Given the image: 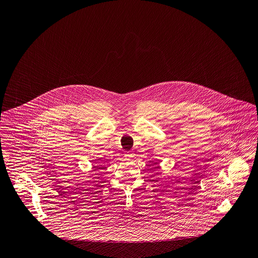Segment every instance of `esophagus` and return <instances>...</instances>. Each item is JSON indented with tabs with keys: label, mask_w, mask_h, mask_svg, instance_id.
<instances>
[{
	"label": "esophagus",
	"mask_w": 258,
	"mask_h": 258,
	"mask_svg": "<svg viewBox=\"0 0 258 258\" xmlns=\"http://www.w3.org/2000/svg\"><path fill=\"white\" fill-rule=\"evenodd\" d=\"M125 157H127V158H132V157H133V154H132L131 152H126Z\"/></svg>",
	"instance_id": "esophagus-1"
}]
</instances>
